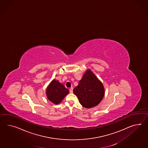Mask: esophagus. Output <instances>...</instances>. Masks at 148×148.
<instances>
[{
	"label": "esophagus",
	"instance_id": "esophagus-1",
	"mask_svg": "<svg viewBox=\"0 0 148 148\" xmlns=\"http://www.w3.org/2000/svg\"><path fill=\"white\" fill-rule=\"evenodd\" d=\"M73 90V88H71L69 89V91H70L71 93H72Z\"/></svg>",
	"mask_w": 148,
	"mask_h": 148
}]
</instances>
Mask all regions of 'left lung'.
I'll return each instance as SVG.
<instances>
[{
    "instance_id": "8db88e82",
    "label": "left lung",
    "mask_w": 148,
    "mask_h": 148,
    "mask_svg": "<svg viewBox=\"0 0 148 148\" xmlns=\"http://www.w3.org/2000/svg\"><path fill=\"white\" fill-rule=\"evenodd\" d=\"M73 92L83 107L90 108L99 104L104 96V88L92 72L88 69Z\"/></svg>"
}]
</instances>
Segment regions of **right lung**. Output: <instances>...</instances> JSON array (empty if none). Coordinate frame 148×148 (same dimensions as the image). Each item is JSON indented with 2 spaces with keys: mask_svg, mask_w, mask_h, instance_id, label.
<instances>
[{
  "mask_svg": "<svg viewBox=\"0 0 148 148\" xmlns=\"http://www.w3.org/2000/svg\"><path fill=\"white\" fill-rule=\"evenodd\" d=\"M69 93V89L56 79L51 81L46 90L47 98L55 104H59Z\"/></svg>",
  "mask_w": 148,
  "mask_h": 148,
  "instance_id": "1",
  "label": "right lung"
}]
</instances>
